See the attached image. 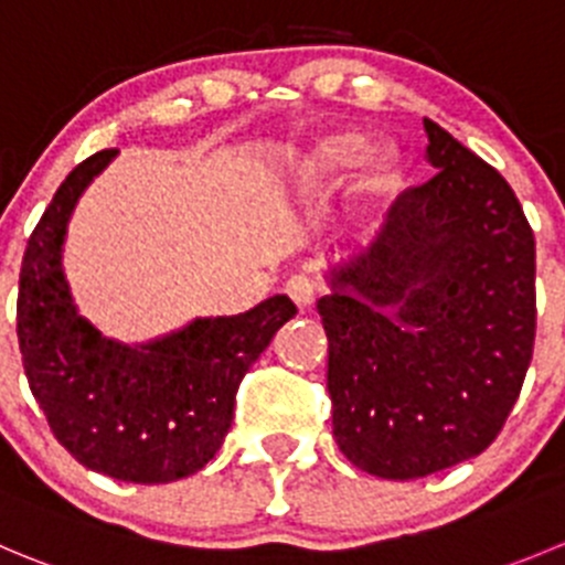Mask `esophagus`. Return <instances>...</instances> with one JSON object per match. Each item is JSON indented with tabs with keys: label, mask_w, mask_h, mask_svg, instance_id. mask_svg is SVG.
Masks as SVG:
<instances>
[{
	"label": "esophagus",
	"mask_w": 565,
	"mask_h": 565,
	"mask_svg": "<svg viewBox=\"0 0 565 565\" xmlns=\"http://www.w3.org/2000/svg\"><path fill=\"white\" fill-rule=\"evenodd\" d=\"M286 294L294 299V305H297L299 310L310 308V305L316 302V286L313 279L305 277V274H297V277H291L286 282Z\"/></svg>",
	"instance_id": "34e87169"
}]
</instances>
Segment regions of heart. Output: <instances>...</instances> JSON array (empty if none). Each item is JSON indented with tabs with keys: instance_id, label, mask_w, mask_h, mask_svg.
<instances>
[{
	"instance_id": "b5f03b06",
	"label": "heart",
	"mask_w": 565,
	"mask_h": 565,
	"mask_svg": "<svg viewBox=\"0 0 565 565\" xmlns=\"http://www.w3.org/2000/svg\"><path fill=\"white\" fill-rule=\"evenodd\" d=\"M366 149L369 141L358 132H335V136L321 138L299 163V185L305 191H330L347 171H352L363 160ZM402 174L405 169L396 149H374L360 177V193L369 202H380L399 188Z\"/></svg>"
}]
</instances>
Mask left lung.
Here are the masks:
<instances>
[{"mask_svg":"<svg viewBox=\"0 0 565 565\" xmlns=\"http://www.w3.org/2000/svg\"><path fill=\"white\" fill-rule=\"evenodd\" d=\"M433 180L394 202L372 249L327 271L332 435L383 480L491 447L535 343V238L493 166L424 118Z\"/></svg>","mask_w":565,"mask_h":565,"instance_id":"8db88e82","label":"left lung"}]
</instances>
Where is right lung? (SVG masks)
<instances>
[{"instance_id": "right-lung-1", "label": "right lung", "mask_w": 565, "mask_h": 565, "mask_svg": "<svg viewBox=\"0 0 565 565\" xmlns=\"http://www.w3.org/2000/svg\"><path fill=\"white\" fill-rule=\"evenodd\" d=\"M116 154L105 149L83 160L32 230L15 332L26 383L63 447L85 469L154 486L213 460L233 424L241 380L297 305L277 294L246 313L193 319L147 343L102 335L77 313L63 244L79 196Z\"/></svg>"}]
</instances>
